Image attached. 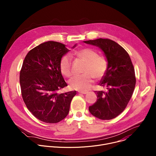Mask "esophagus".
<instances>
[{
	"label": "esophagus",
	"instance_id": "1",
	"mask_svg": "<svg viewBox=\"0 0 156 156\" xmlns=\"http://www.w3.org/2000/svg\"><path fill=\"white\" fill-rule=\"evenodd\" d=\"M79 93H80V94H87L88 92L87 91H79L78 92Z\"/></svg>",
	"mask_w": 156,
	"mask_h": 156
}]
</instances>
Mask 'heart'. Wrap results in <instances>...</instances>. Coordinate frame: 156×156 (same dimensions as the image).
Listing matches in <instances>:
<instances>
[{"label":"heart","mask_w":156,"mask_h":156,"mask_svg":"<svg viewBox=\"0 0 156 156\" xmlns=\"http://www.w3.org/2000/svg\"><path fill=\"white\" fill-rule=\"evenodd\" d=\"M74 55L86 62L83 71L84 74L73 76L69 80V85L73 90L84 91L90 87L93 77L99 80L105 75L108 69V62L105 57L99 55L97 51L89 48L76 51ZM59 68L63 76L70 77L72 75V61L70 56L65 55L61 58Z\"/></svg>","instance_id":"b5f03b06"}]
</instances>
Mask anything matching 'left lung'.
Instances as JSON below:
<instances>
[{
  "label": "left lung",
  "instance_id": "8db88e82",
  "mask_svg": "<svg viewBox=\"0 0 156 156\" xmlns=\"http://www.w3.org/2000/svg\"><path fill=\"white\" fill-rule=\"evenodd\" d=\"M99 48L108 62V69L99 85L107 91H96L97 101L89 107L90 113L101 120L120 115L129 102L136 84L135 69L128 52L116 42L99 38L84 41Z\"/></svg>",
  "mask_w": 156,
  "mask_h": 156
}]
</instances>
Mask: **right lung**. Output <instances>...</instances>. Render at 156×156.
<instances>
[{
	"instance_id": "right-lung-1",
	"label": "right lung",
	"mask_w": 156,
	"mask_h": 156,
	"mask_svg": "<svg viewBox=\"0 0 156 156\" xmlns=\"http://www.w3.org/2000/svg\"><path fill=\"white\" fill-rule=\"evenodd\" d=\"M69 51L63 44L48 41L31 49L22 65L20 73L22 98L31 114L45 123H56L67 116L76 94V91L58 93L67 86L59 63Z\"/></svg>"
}]
</instances>
